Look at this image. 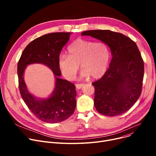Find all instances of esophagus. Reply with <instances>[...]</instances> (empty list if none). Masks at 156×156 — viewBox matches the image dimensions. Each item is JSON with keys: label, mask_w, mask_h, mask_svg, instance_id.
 I'll return each instance as SVG.
<instances>
[{"label": "esophagus", "mask_w": 156, "mask_h": 156, "mask_svg": "<svg viewBox=\"0 0 156 156\" xmlns=\"http://www.w3.org/2000/svg\"><path fill=\"white\" fill-rule=\"evenodd\" d=\"M83 85H84L83 83H77V84H76V87L78 89H80V88H82Z\"/></svg>", "instance_id": "esophagus-1"}]
</instances>
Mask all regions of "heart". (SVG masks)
Instances as JSON below:
<instances>
[{"label":"heart","mask_w":156,"mask_h":156,"mask_svg":"<svg viewBox=\"0 0 156 156\" xmlns=\"http://www.w3.org/2000/svg\"><path fill=\"white\" fill-rule=\"evenodd\" d=\"M68 54H61L58 66L63 76L69 80L75 78L80 69L81 76L99 78L107 71L111 58L109 46L103 42L78 38L69 46Z\"/></svg>","instance_id":"1"}]
</instances>
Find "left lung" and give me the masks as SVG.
<instances>
[{
	"label": "left lung",
	"mask_w": 156,
	"mask_h": 156,
	"mask_svg": "<svg viewBox=\"0 0 156 156\" xmlns=\"http://www.w3.org/2000/svg\"><path fill=\"white\" fill-rule=\"evenodd\" d=\"M81 35L91 36L107 44L112 60L102 77L92 85L95 88L94 105L108 116H115L128 111L140 96L144 64L134 41L111 30H88Z\"/></svg>",
	"instance_id": "left-lung-1"
}]
</instances>
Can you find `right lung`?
Listing matches in <instances>:
<instances>
[{"mask_svg": "<svg viewBox=\"0 0 156 156\" xmlns=\"http://www.w3.org/2000/svg\"><path fill=\"white\" fill-rule=\"evenodd\" d=\"M71 33H52L31 42L24 49L18 63V76L20 94L31 112L40 120L55 123L69 118L75 111L76 102L75 85L59 78L58 66L59 54L69 39ZM34 63L45 64L54 73L56 85L47 99H37L27 90L23 81L26 66Z\"/></svg>", "mask_w": 156, "mask_h": 156, "instance_id": "right-lung-1", "label": "right lung"}]
</instances>
